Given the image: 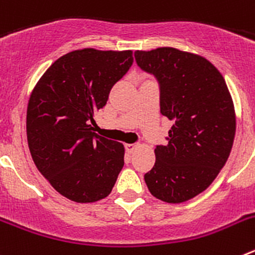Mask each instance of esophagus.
Returning a JSON list of instances; mask_svg holds the SVG:
<instances>
[{
    "label": "esophagus",
    "mask_w": 255,
    "mask_h": 255,
    "mask_svg": "<svg viewBox=\"0 0 255 255\" xmlns=\"http://www.w3.org/2000/svg\"><path fill=\"white\" fill-rule=\"evenodd\" d=\"M136 148H138V144H126V145H125L126 153H129V154L134 153Z\"/></svg>",
    "instance_id": "obj_1"
}]
</instances>
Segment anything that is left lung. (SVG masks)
I'll list each match as a JSON object with an SVG mask.
<instances>
[{"label":"left lung","mask_w":255,"mask_h":255,"mask_svg":"<svg viewBox=\"0 0 255 255\" xmlns=\"http://www.w3.org/2000/svg\"><path fill=\"white\" fill-rule=\"evenodd\" d=\"M136 64L161 85V114L172 121L167 145L144 175L150 194L182 203L211 185L229 158L236 131L233 97L207 58L172 47L135 52Z\"/></svg>","instance_id":"8db88e82"}]
</instances>
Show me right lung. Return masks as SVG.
<instances>
[{
	"label": "right lung",
	"instance_id": "right-lung-1",
	"mask_svg": "<svg viewBox=\"0 0 255 255\" xmlns=\"http://www.w3.org/2000/svg\"><path fill=\"white\" fill-rule=\"evenodd\" d=\"M132 61L130 49H76L57 58L30 94L31 158L53 189L76 203L107 197L124 167V144L97 135L92 125Z\"/></svg>",
	"mask_w": 255,
	"mask_h": 255
}]
</instances>
